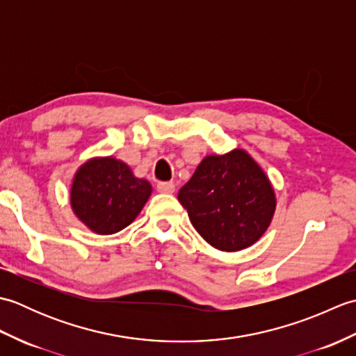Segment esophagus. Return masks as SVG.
<instances>
[{"instance_id":"esophagus-1","label":"esophagus","mask_w":356,"mask_h":356,"mask_svg":"<svg viewBox=\"0 0 356 356\" xmlns=\"http://www.w3.org/2000/svg\"><path fill=\"white\" fill-rule=\"evenodd\" d=\"M157 191L159 193H163V194H172L176 191V185L172 182H161L157 184Z\"/></svg>"}]
</instances>
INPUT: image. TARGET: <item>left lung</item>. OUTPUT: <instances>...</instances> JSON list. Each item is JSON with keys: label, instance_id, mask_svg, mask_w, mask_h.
<instances>
[{"label": "left lung", "instance_id": "left-lung-1", "mask_svg": "<svg viewBox=\"0 0 356 356\" xmlns=\"http://www.w3.org/2000/svg\"><path fill=\"white\" fill-rule=\"evenodd\" d=\"M177 199L195 231L226 252L254 245L268 229L277 205L266 174L238 148L203 159Z\"/></svg>", "mask_w": 356, "mask_h": 356}]
</instances>
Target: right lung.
<instances>
[{
	"label": "right lung",
	"instance_id": "obj_1",
	"mask_svg": "<svg viewBox=\"0 0 356 356\" xmlns=\"http://www.w3.org/2000/svg\"><path fill=\"white\" fill-rule=\"evenodd\" d=\"M149 195L148 180L134 177L127 163L115 157H96L74 174L70 203L88 229L110 236L138 217Z\"/></svg>",
	"mask_w": 356,
	"mask_h": 356
}]
</instances>
